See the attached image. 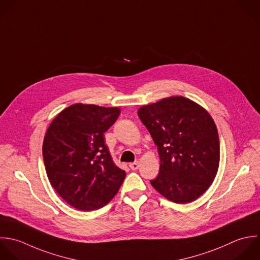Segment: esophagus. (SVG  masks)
Instances as JSON below:
<instances>
[{
  "instance_id": "esophagus-1",
  "label": "esophagus",
  "mask_w": 260,
  "mask_h": 260,
  "mask_svg": "<svg viewBox=\"0 0 260 260\" xmlns=\"http://www.w3.org/2000/svg\"><path fill=\"white\" fill-rule=\"evenodd\" d=\"M139 162H134V163H129V168L132 170H137L139 168Z\"/></svg>"
}]
</instances>
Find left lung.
<instances>
[{
	"instance_id": "1",
	"label": "left lung",
	"mask_w": 260,
	"mask_h": 260,
	"mask_svg": "<svg viewBox=\"0 0 260 260\" xmlns=\"http://www.w3.org/2000/svg\"><path fill=\"white\" fill-rule=\"evenodd\" d=\"M138 115L158 147L160 171L152 186L167 200L187 204L204 194L220 164L218 129L210 113L183 96L139 108Z\"/></svg>"
}]
</instances>
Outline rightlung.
Segmentation results:
<instances>
[{"mask_svg":"<svg viewBox=\"0 0 260 260\" xmlns=\"http://www.w3.org/2000/svg\"><path fill=\"white\" fill-rule=\"evenodd\" d=\"M119 114L118 107L76 103L60 111L46 131L42 156L48 180L77 210L104 207L124 180L125 171L112 161L103 137Z\"/></svg>","mask_w":260,"mask_h":260,"instance_id":"add662e5","label":"right lung"}]
</instances>
